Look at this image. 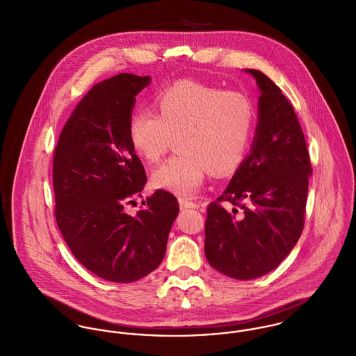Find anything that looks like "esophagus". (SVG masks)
Listing matches in <instances>:
<instances>
[{"label": "esophagus", "instance_id": "obj_1", "mask_svg": "<svg viewBox=\"0 0 356 356\" xmlns=\"http://www.w3.org/2000/svg\"><path fill=\"white\" fill-rule=\"evenodd\" d=\"M178 202H179L181 209H191V208L193 209V208H199V204L189 202V200H186V199H179Z\"/></svg>", "mask_w": 356, "mask_h": 356}]
</instances>
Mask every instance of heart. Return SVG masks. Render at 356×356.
Returning a JSON list of instances; mask_svg holds the SVG:
<instances>
[{
	"mask_svg": "<svg viewBox=\"0 0 356 356\" xmlns=\"http://www.w3.org/2000/svg\"><path fill=\"white\" fill-rule=\"evenodd\" d=\"M151 111H137L127 134L134 153L156 164L175 140L178 154L153 171V188L193 196L208 170L227 175L244 161L254 130V105L238 90L182 79L161 90Z\"/></svg>",
	"mask_w": 356,
	"mask_h": 356,
	"instance_id": "b5f03b06",
	"label": "heart"
}]
</instances>
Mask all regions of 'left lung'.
Wrapping results in <instances>:
<instances>
[{
	"mask_svg": "<svg viewBox=\"0 0 356 356\" xmlns=\"http://www.w3.org/2000/svg\"><path fill=\"white\" fill-rule=\"evenodd\" d=\"M245 72L260 92L254 141L222 196L207 208L204 243L208 263L234 280L261 277L291 254L303 232L312 174L292 104L263 72ZM220 201L235 207L226 210Z\"/></svg>",
	"mask_w": 356,
	"mask_h": 356,
	"instance_id": "left-lung-1",
	"label": "left lung"
}]
</instances>
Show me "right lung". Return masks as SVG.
<instances>
[{
  "label": "right lung",
  "instance_id": "obj_1",
  "mask_svg": "<svg viewBox=\"0 0 356 356\" xmlns=\"http://www.w3.org/2000/svg\"><path fill=\"white\" fill-rule=\"evenodd\" d=\"M151 76L119 74L95 85L67 120L53 156L56 222L76 260L112 282H134L161 263L177 199L156 191L131 216L147 174L127 134Z\"/></svg>",
  "mask_w": 356,
  "mask_h": 356
}]
</instances>
